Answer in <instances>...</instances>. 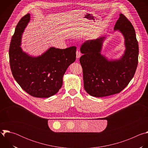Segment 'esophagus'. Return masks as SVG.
Masks as SVG:
<instances>
[{"instance_id":"1","label":"esophagus","mask_w":148,"mask_h":148,"mask_svg":"<svg viewBox=\"0 0 148 148\" xmlns=\"http://www.w3.org/2000/svg\"><path fill=\"white\" fill-rule=\"evenodd\" d=\"M80 57H81V53L79 52V50L77 49V50L76 51V57H77V58H79Z\"/></svg>"}]
</instances>
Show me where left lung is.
<instances>
[{"label": "left lung", "instance_id": "8db88e82", "mask_svg": "<svg viewBox=\"0 0 148 148\" xmlns=\"http://www.w3.org/2000/svg\"><path fill=\"white\" fill-rule=\"evenodd\" d=\"M124 37L125 50L118 60H109L101 54L105 37L86 41L80 51L84 87L86 92L95 97H107L119 93L132 79L138 62L139 47L135 29L123 14L114 27Z\"/></svg>", "mask_w": 148, "mask_h": 148}]
</instances>
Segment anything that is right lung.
Returning a JSON list of instances; mask_svg holds the SVG:
<instances>
[{
    "mask_svg": "<svg viewBox=\"0 0 148 148\" xmlns=\"http://www.w3.org/2000/svg\"><path fill=\"white\" fill-rule=\"evenodd\" d=\"M30 19L29 13L20 20L9 47V62L13 77L30 95L48 98L56 94L62 85V77L76 59L75 46L65 49L50 47L37 57L23 51L21 38Z\"/></svg>",
    "mask_w": 148,
    "mask_h": 148,
    "instance_id": "add662e5",
    "label": "right lung"
}]
</instances>
